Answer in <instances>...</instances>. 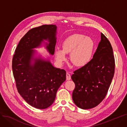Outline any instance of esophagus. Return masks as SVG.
I'll list each match as a JSON object with an SVG mask.
<instances>
[{
  "instance_id": "34e87169",
  "label": "esophagus",
  "mask_w": 127,
  "mask_h": 127,
  "mask_svg": "<svg viewBox=\"0 0 127 127\" xmlns=\"http://www.w3.org/2000/svg\"><path fill=\"white\" fill-rule=\"evenodd\" d=\"M71 79V75H70V74L68 72H67V73H66V79L68 81V80H70Z\"/></svg>"
}]
</instances>
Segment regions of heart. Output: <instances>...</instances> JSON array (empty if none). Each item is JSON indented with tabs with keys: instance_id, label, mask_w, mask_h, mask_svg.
Returning <instances> with one entry per match:
<instances>
[{
	"instance_id": "b5f03b06",
	"label": "heart",
	"mask_w": 127,
	"mask_h": 127,
	"mask_svg": "<svg viewBox=\"0 0 127 127\" xmlns=\"http://www.w3.org/2000/svg\"><path fill=\"white\" fill-rule=\"evenodd\" d=\"M94 45V42L90 37L79 34H72L63 41L62 50H56L55 59L59 63L62 64L66 59L65 54L71 53V62L76 66H84L90 61Z\"/></svg>"
}]
</instances>
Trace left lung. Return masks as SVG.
Here are the masks:
<instances>
[{
    "mask_svg": "<svg viewBox=\"0 0 127 127\" xmlns=\"http://www.w3.org/2000/svg\"><path fill=\"white\" fill-rule=\"evenodd\" d=\"M115 68L111 45L101 33V40L93 58L74 71L71 76L75 84L72 94L75 104L83 109H91L99 105L107 95Z\"/></svg>",
    "mask_w": 127,
    "mask_h": 127,
    "instance_id": "obj_1",
    "label": "left lung"
}]
</instances>
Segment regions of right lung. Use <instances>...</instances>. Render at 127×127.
<instances>
[{
    "label": "right lung",
    "instance_id": "right-lung-1",
    "mask_svg": "<svg viewBox=\"0 0 127 127\" xmlns=\"http://www.w3.org/2000/svg\"><path fill=\"white\" fill-rule=\"evenodd\" d=\"M55 25L33 28L20 40L12 61V68L18 93L31 106L43 109L53 104L59 88L66 80V71L54 67L49 60L35 58V51L44 40L53 55L56 42Z\"/></svg>",
    "mask_w": 127,
    "mask_h": 127
}]
</instances>
